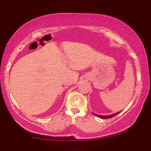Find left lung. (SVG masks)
Segmentation results:
<instances>
[{
	"mask_svg": "<svg viewBox=\"0 0 151 151\" xmlns=\"http://www.w3.org/2000/svg\"><path fill=\"white\" fill-rule=\"evenodd\" d=\"M120 113V112H118V113L116 114H112V115H110V116H100V115H96V114H94V115L98 116V117L101 118H103V119H107V118H112L114 117V116H115L116 115H117L118 114Z\"/></svg>",
	"mask_w": 151,
	"mask_h": 151,
	"instance_id": "8db88e82",
	"label": "left lung"
}]
</instances>
